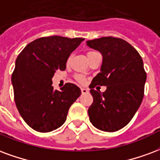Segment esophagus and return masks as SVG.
I'll return each instance as SVG.
<instances>
[{
  "mask_svg": "<svg viewBox=\"0 0 160 160\" xmlns=\"http://www.w3.org/2000/svg\"><path fill=\"white\" fill-rule=\"evenodd\" d=\"M81 92H82V94H86L89 92V90L86 89V88H81Z\"/></svg>",
  "mask_w": 160,
  "mask_h": 160,
  "instance_id": "1",
  "label": "esophagus"
}]
</instances>
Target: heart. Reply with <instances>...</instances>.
Segmentation results:
<instances>
[{
    "label": "heart",
    "instance_id": "1",
    "mask_svg": "<svg viewBox=\"0 0 160 160\" xmlns=\"http://www.w3.org/2000/svg\"><path fill=\"white\" fill-rule=\"evenodd\" d=\"M94 52H89L87 53V55H89L90 53H92ZM68 61H69V59H68ZM76 79L78 80V81H80V82H84V80H85V79H84L83 77L81 76V75H78V76L76 77Z\"/></svg>",
    "mask_w": 160,
    "mask_h": 160
}]
</instances>
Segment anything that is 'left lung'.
<instances>
[{
  "label": "left lung",
  "instance_id": "1",
  "mask_svg": "<svg viewBox=\"0 0 160 160\" xmlns=\"http://www.w3.org/2000/svg\"><path fill=\"white\" fill-rule=\"evenodd\" d=\"M102 56L100 73L90 85L93 102L88 108L96 128L113 132L125 127L137 113L144 95L147 74L142 59L134 47L122 39L102 37L86 41ZM95 85H106L104 92Z\"/></svg>",
  "mask_w": 160,
  "mask_h": 160
}]
</instances>
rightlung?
<instances>
[{"instance_id":"obj_1","label":"right lung","mask_w":160,"mask_h":160,"mask_svg":"<svg viewBox=\"0 0 160 160\" xmlns=\"http://www.w3.org/2000/svg\"><path fill=\"white\" fill-rule=\"evenodd\" d=\"M84 38L53 35L28 44L18 56L12 75L14 100L27 125L39 132H50L65 122L68 109L81 94L74 84L54 90L52 77L63 71L71 52Z\"/></svg>"}]
</instances>
